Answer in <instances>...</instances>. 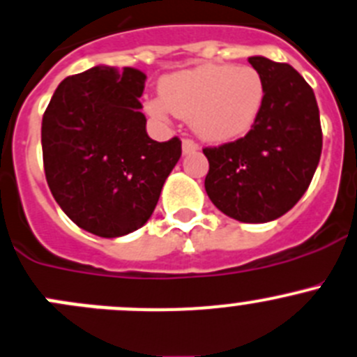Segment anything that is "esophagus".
<instances>
[{"label": "esophagus", "mask_w": 357, "mask_h": 357, "mask_svg": "<svg viewBox=\"0 0 357 357\" xmlns=\"http://www.w3.org/2000/svg\"><path fill=\"white\" fill-rule=\"evenodd\" d=\"M181 146H183V153H185V155L193 153V151L199 150V144H197L193 139H190V137H186V139H183Z\"/></svg>", "instance_id": "obj_1"}]
</instances>
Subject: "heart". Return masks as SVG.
I'll return each instance as SVG.
<instances>
[{
  "label": "heart",
  "instance_id": "obj_1",
  "mask_svg": "<svg viewBox=\"0 0 357 357\" xmlns=\"http://www.w3.org/2000/svg\"><path fill=\"white\" fill-rule=\"evenodd\" d=\"M160 89L162 98L150 99L146 112L157 120L171 113L192 120L197 136L213 143L249 132L265 102L263 76L251 66H200L167 76Z\"/></svg>",
  "mask_w": 357,
  "mask_h": 357
}]
</instances>
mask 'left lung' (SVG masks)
I'll use <instances>...</instances> for the list:
<instances>
[{"label": "left lung", "mask_w": 357, "mask_h": 357, "mask_svg": "<svg viewBox=\"0 0 357 357\" xmlns=\"http://www.w3.org/2000/svg\"><path fill=\"white\" fill-rule=\"evenodd\" d=\"M265 102L244 137L204 148L206 192L223 214L266 223L288 213L309 188L323 150L319 108L309 83L284 62L256 55Z\"/></svg>", "instance_id": "1"}]
</instances>
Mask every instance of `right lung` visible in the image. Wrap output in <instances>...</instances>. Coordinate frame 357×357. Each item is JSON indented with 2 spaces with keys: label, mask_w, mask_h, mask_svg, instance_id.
<instances>
[{
  "label": "right lung",
  "mask_w": 357,
  "mask_h": 357,
  "mask_svg": "<svg viewBox=\"0 0 357 357\" xmlns=\"http://www.w3.org/2000/svg\"><path fill=\"white\" fill-rule=\"evenodd\" d=\"M146 75L96 66L62 79L43 122L48 188L73 223L99 237H122L153 214L181 157L178 137L158 143L141 113Z\"/></svg>",
  "instance_id": "obj_1"
}]
</instances>
